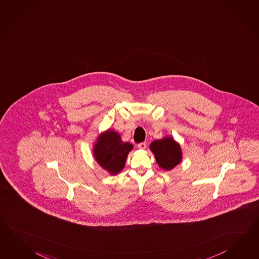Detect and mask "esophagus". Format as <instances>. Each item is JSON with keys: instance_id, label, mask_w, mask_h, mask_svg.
I'll list each match as a JSON object with an SVG mask.
<instances>
[{"instance_id": "1", "label": "esophagus", "mask_w": 259, "mask_h": 259, "mask_svg": "<svg viewBox=\"0 0 259 259\" xmlns=\"http://www.w3.org/2000/svg\"><path fill=\"white\" fill-rule=\"evenodd\" d=\"M139 149H141V150H145V148H146V143L144 142V143H140L138 145Z\"/></svg>"}]
</instances>
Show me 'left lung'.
<instances>
[{
	"instance_id": "left-lung-1",
	"label": "left lung",
	"mask_w": 259,
	"mask_h": 259,
	"mask_svg": "<svg viewBox=\"0 0 259 259\" xmlns=\"http://www.w3.org/2000/svg\"><path fill=\"white\" fill-rule=\"evenodd\" d=\"M150 149L156 157L158 166L163 169L170 170L182 160L180 145L171 137H164L154 141L150 145Z\"/></svg>"
}]
</instances>
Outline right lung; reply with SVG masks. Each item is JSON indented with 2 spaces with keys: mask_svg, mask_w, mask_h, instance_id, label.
<instances>
[{
  "mask_svg": "<svg viewBox=\"0 0 259 259\" xmlns=\"http://www.w3.org/2000/svg\"><path fill=\"white\" fill-rule=\"evenodd\" d=\"M133 145L121 140L118 133L108 130L98 138L94 148V157L101 167L111 175L119 174L125 166L127 154Z\"/></svg>",
  "mask_w": 259,
  "mask_h": 259,
  "instance_id": "add662e5",
  "label": "right lung"
}]
</instances>
